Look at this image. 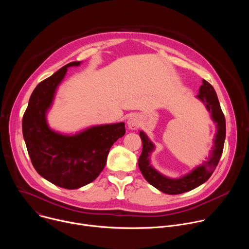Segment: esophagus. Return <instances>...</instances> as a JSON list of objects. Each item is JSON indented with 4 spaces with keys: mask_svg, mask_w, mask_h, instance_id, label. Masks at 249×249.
<instances>
[{
    "mask_svg": "<svg viewBox=\"0 0 249 249\" xmlns=\"http://www.w3.org/2000/svg\"><path fill=\"white\" fill-rule=\"evenodd\" d=\"M127 124L131 130H137L140 126V119L137 115H132L129 117Z\"/></svg>",
    "mask_w": 249,
    "mask_h": 249,
    "instance_id": "esophagus-1",
    "label": "esophagus"
}]
</instances>
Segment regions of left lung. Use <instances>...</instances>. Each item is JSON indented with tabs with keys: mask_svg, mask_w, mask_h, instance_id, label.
Here are the masks:
<instances>
[{
	"mask_svg": "<svg viewBox=\"0 0 249 249\" xmlns=\"http://www.w3.org/2000/svg\"><path fill=\"white\" fill-rule=\"evenodd\" d=\"M197 97L206 105L213 120L217 123L218 130L209 160L193 169L190 173L180 177L178 179H171L158 172L150 164L149 159L151 153L155 149V146L143 131L140 132V137L142 139V143H143V151H142L138 160L139 168L145 177V179L151 185L163 193L170 195L181 194L200 186L210 178V176L218 165L223 154L226 139V119L222 111L217 93L210 83L203 80V85L200 87Z\"/></svg>",
	"mask_w": 249,
	"mask_h": 249,
	"instance_id": "obj_1",
	"label": "left lung"
}]
</instances>
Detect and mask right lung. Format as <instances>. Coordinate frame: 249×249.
<instances>
[{"mask_svg":"<svg viewBox=\"0 0 249 249\" xmlns=\"http://www.w3.org/2000/svg\"><path fill=\"white\" fill-rule=\"evenodd\" d=\"M69 63L34 89L22 117V134L32 165L51 183L66 189H78L92 182L105 166L110 148L124 136L125 124L100 125L75 136L52 131L46 122L57 87Z\"/></svg>","mask_w":249,"mask_h":249,"instance_id":"right-lung-1","label":"right lung"}]
</instances>
